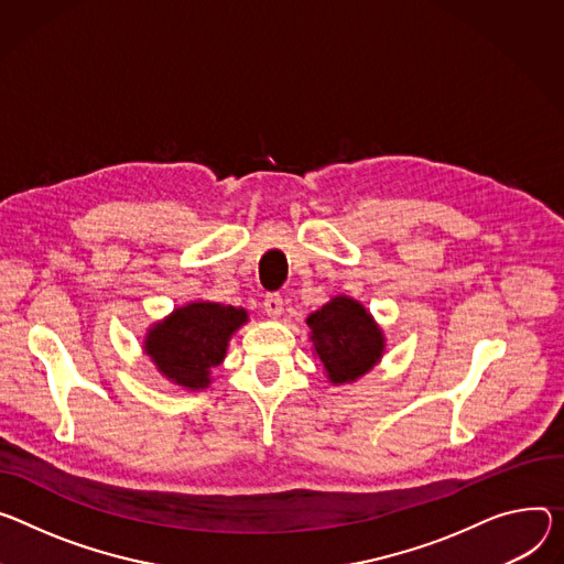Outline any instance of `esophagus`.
<instances>
[{
  "label": "esophagus",
  "instance_id": "esophagus-1",
  "mask_svg": "<svg viewBox=\"0 0 564 564\" xmlns=\"http://www.w3.org/2000/svg\"><path fill=\"white\" fill-rule=\"evenodd\" d=\"M263 311H265L268 317H272V319L281 317V313H283V299H281V294H276V292L268 294L265 301H263Z\"/></svg>",
  "mask_w": 564,
  "mask_h": 564
}]
</instances>
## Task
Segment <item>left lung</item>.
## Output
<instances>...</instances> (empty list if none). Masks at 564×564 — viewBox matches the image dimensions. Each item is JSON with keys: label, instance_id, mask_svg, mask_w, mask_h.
<instances>
[{"label": "left lung", "instance_id": "left-lung-1", "mask_svg": "<svg viewBox=\"0 0 564 564\" xmlns=\"http://www.w3.org/2000/svg\"><path fill=\"white\" fill-rule=\"evenodd\" d=\"M315 355L333 384H348L369 373L384 352L382 328L360 301L335 296L305 319Z\"/></svg>", "mask_w": 564, "mask_h": 564}]
</instances>
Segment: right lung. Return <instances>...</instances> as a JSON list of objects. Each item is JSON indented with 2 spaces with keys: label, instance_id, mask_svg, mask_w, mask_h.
Masks as SVG:
<instances>
[{
  "label": "right lung",
  "instance_id": "add662e5",
  "mask_svg": "<svg viewBox=\"0 0 564 564\" xmlns=\"http://www.w3.org/2000/svg\"><path fill=\"white\" fill-rule=\"evenodd\" d=\"M247 322V311L234 305L193 301L152 324L143 350L171 382L197 391L212 384V369L227 355L231 335Z\"/></svg>",
  "mask_w": 564,
  "mask_h": 564
}]
</instances>
